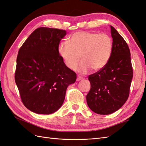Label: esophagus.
<instances>
[{"label":"esophagus","instance_id":"esophagus-1","mask_svg":"<svg viewBox=\"0 0 146 146\" xmlns=\"http://www.w3.org/2000/svg\"><path fill=\"white\" fill-rule=\"evenodd\" d=\"M83 80V78H82V77L80 76H77V78H76V81H80V80Z\"/></svg>","mask_w":146,"mask_h":146}]
</instances>
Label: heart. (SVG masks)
<instances>
[{
	"label": "heart",
	"instance_id": "1",
	"mask_svg": "<svg viewBox=\"0 0 146 146\" xmlns=\"http://www.w3.org/2000/svg\"><path fill=\"white\" fill-rule=\"evenodd\" d=\"M113 52V40L106 33L81 31L71 35L69 42H62L58 46V53L66 66L86 74L93 69L99 71L106 66Z\"/></svg>",
	"mask_w": 146,
	"mask_h": 146
}]
</instances>
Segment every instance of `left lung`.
Segmentation results:
<instances>
[{
	"instance_id": "1",
	"label": "left lung",
	"mask_w": 146,
	"mask_h": 146,
	"mask_svg": "<svg viewBox=\"0 0 146 146\" xmlns=\"http://www.w3.org/2000/svg\"><path fill=\"white\" fill-rule=\"evenodd\" d=\"M113 52L106 66L88 76L91 89L88 106L94 113L110 114L127 100L133 76L131 53L127 43L111 25Z\"/></svg>"
}]
</instances>
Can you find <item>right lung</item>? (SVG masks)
<instances>
[{
  "label": "right lung",
  "mask_w": 146,
  "mask_h": 146,
  "mask_svg": "<svg viewBox=\"0 0 146 146\" xmlns=\"http://www.w3.org/2000/svg\"><path fill=\"white\" fill-rule=\"evenodd\" d=\"M64 30L40 27L20 47L15 81L24 106L36 114H50L62 106L67 87L76 80L58 53Z\"/></svg>",
  "instance_id": "right-lung-1"
}]
</instances>
